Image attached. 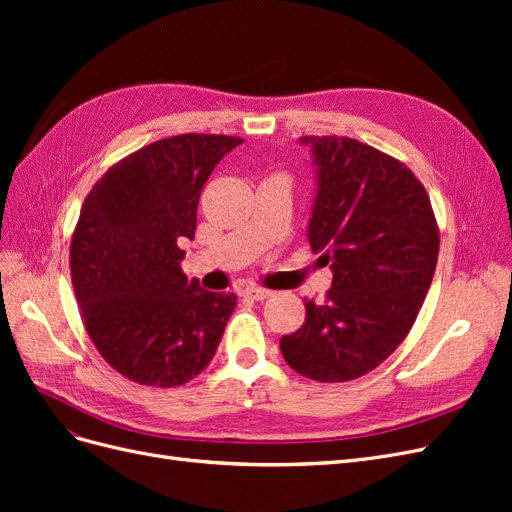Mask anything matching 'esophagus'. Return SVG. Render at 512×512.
<instances>
[{
  "label": "esophagus",
  "mask_w": 512,
  "mask_h": 512,
  "mask_svg": "<svg viewBox=\"0 0 512 512\" xmlns=\"http://www.w3.org/2000/svg\"><path fill=\"white\" fill-rule=\"evenodd\" d=\"M271 290H267V288H247L245 290V297H250V299H254V301H265V299H269L271 297Z\"/></svg>",
  "instance_id": "34e87169"
}]
</instances>
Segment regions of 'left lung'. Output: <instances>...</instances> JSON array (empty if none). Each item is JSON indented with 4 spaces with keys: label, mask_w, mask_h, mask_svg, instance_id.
Masks as SVG:
<instances>
[{
    "label": "left lung",
    "mask_w": 512,
    "mask_h": 512,
    "mask_svg": "<svg viewBox=\"0 0 512 512\" xmlns=\"http://www.w3.org/2000/svg\"><path fill=\"white\" fill-rule=\"evenodd\" d=\"M312 145L318 194L309 243L331 262L322 305L280 348L297 374L348 382L376 369L410 333L436 271L440 230L423 183L397 158L348 136H301Z\"/></svg>",
    "instance_id": "left-lung-1"
}]
</instances>
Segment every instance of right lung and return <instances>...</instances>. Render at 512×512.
Wrapping results in <instances>:
<instances>
[{"label":"right lung","mask_w":512,"mask_h":512,"mask_svg":"<svg viewBox=\"0 0 512 512\" xmlns=\"http://www.w3.org/2000/svg\"><path fill=\"white\" fill-rule=\"evenodd\" d=\"M226 134H179L106 170L81 207L70 275L91 342L123 378L173 389L203 371L235 312L181 271L203 185L228 151Z\"/></svg>","instance_id":"add662e5"}]
</instances>
